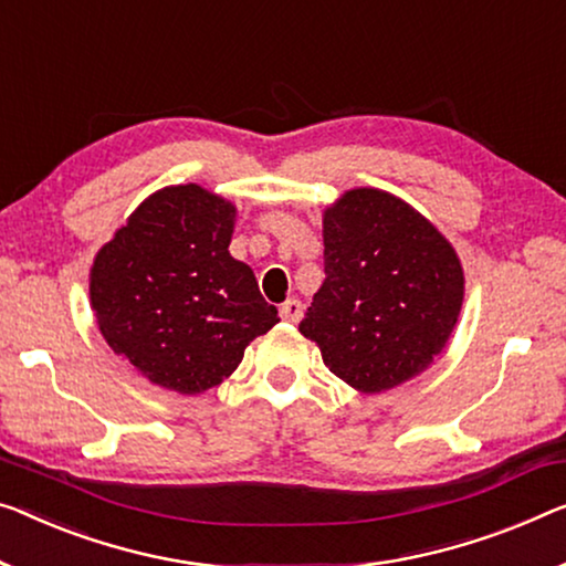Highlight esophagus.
I'll use <instances>...</instances> for the list:
<instances>
[{"mask_svg":"<svg viewBox=\"0 0 566 566\" xmlns=\"http://www.w3.org/2000/svg\"><path fill=\"white\" fill-rule=\"evenodd\" d=\"M302 302L300 300H286L284 305L280 307V315H282V319H286V323H300L302 319Z\"/></svg>","mask_w":566,"mask_h":566,"instance_id":"34e87169","label":"esophagus"}]
</instances>
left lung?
<instances>
[{"mask_svg":"<svg viewBox=\"0 0 566 566\" xmlns=\"http://www.w3.org/2000/svg\"><path fill=\"white\" fill-rule=\"evenodd\" d=\"M325 282L300 333L364 394L419 376L458 325L465 276L450 241L409 202L356 188L325 210Z\"/></svg>","mask_w":566,"mask_h":566,"instance_id":"obj_1","label":"left lung"}]
</instances>
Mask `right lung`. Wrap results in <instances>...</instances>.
I'll use <instances>...</instances> for the list:
<instances>
[{"label": "right lung", "instance_id": "obj_1", "mask_svg": "<svg viewBox=\"0 0 566 566\" xmlns=\"http://www.w3.org/2000/svg\"><path fill=\"white\" fill-rule=\"evenodd\" d=\"M233 221L229 200L172 185L142 202L91 266L108 348L163 389H213L280 323L251 266L229 254Z\"/></svg>", "mask_w": 566, "mask_h": 566}]
</instances>
